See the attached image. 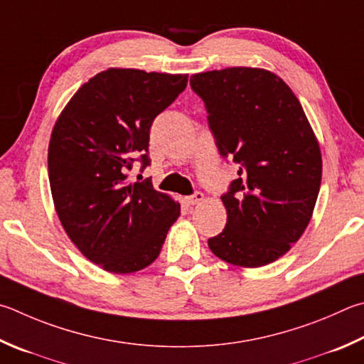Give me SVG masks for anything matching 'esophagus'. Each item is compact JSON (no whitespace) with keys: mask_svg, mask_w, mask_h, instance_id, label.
I'll return each mask as SVG.
<instances>
[{"mask_svg":"<svg viewBox=\"0 0 364 364\" xmlns=\"http://www.w3.org/2000/svg\"><path fill=\"white\" fill-rule=\"evenodd\" d=\"M203 199H205V197H203V194L200 193V191H196V193H194L193 196L186 197V202H188L189 205H197V203H200Z\"/></svg>","mask_w":364,"mask_h":364,"instance_id":"obj_1","label":"esophagus"}]
</instances>
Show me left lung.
<instances>
[{"mask_svg":"<svg viewBox=\"0 0 364 364\" xmlns=\"http://www.w3.org/2000/svg\"><path fill=\"white\" fill-rule=\"evenodd\" d=\"M191 89L239 178L221 196L228 223L208 239L220 259L261 267L299 240L321 184L318 141L293 90L274 73L234 67L197 73Z\"/></svg>","mask_w":364,"mask_h":364,"instance_id":"8db88e82","label":"left lung"}]
</instances>
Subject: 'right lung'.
<instances>
[{
    "instance_id": "obj_1",
    "label": "right lung",
    "mask_w": 364,
    "mask_h": 364,
    "mask_svg": "<svg viewBox=\"0 0 364 364\" xmlns=\"http://www.w3.org/2000/svg\"><path fill=\"white\" fill-rule=\"evenodd\" d=\"M188 75L109 68L90 77L58 116L49 143L52 199L65 232L102 269L132 274L161 253L180 203L148 178L149 130L186 89Z\"/></svg>"
}]
</instances>
